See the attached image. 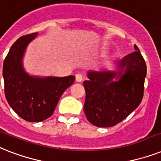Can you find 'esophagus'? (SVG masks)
<instances>
[{"mask_svg": "<svg viewBox=\"0 0 161 161\" xmlns=\"http://www.w3.org/2000/svg\"><path fill=\"white\" fill-rule=\"evenodd\" d=\"M83 80V76L80 74H77L75 75V81L76 82H81Z\"/></svg>", "mask_w": 161, "mask_h": 161, "instance_id": "obj_1", "label": "esophagus"}]
</instances>
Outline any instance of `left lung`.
<instances>
[{"instance_id":"1","label":"left lung","mask_w":161,"mask_h":161,"mask_svg":"<svg viewBox=\"0 0 161 161\" xmlns=\"http://www.w3.org/2000/svg\"><path fill=\"white\" fill-rule=\"evenodd\" d=\"M134 47L136 51L118 62L119 72L90 71L89 80L83 82L85 114L96 126H114L136 110L142 101L147 68L137 46ZM114 78L118 80L112 81Z\"/></svg>"}]
</instances>
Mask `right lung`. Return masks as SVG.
Wrapping results in <instances>:
<instances>
[{
	"label": "right lung",
	"instance_id": "1",
	"mask_svg": "<svg viewBox=\"0 0 161 161\" xmlns=\"http://www.w3.org/2000/svg\"><path fill=\"white\" fill-rule=\"evenodd\" d=\"M38 33L20 37L11 46L3 63L5 96L16 114L30 122H41L53 115L64 91L74 83L75 75L36 78L22 67L25 47Z\"/></svg>",
	"mask_w": 161,
	"mask_h": 161
}]
</instances>
